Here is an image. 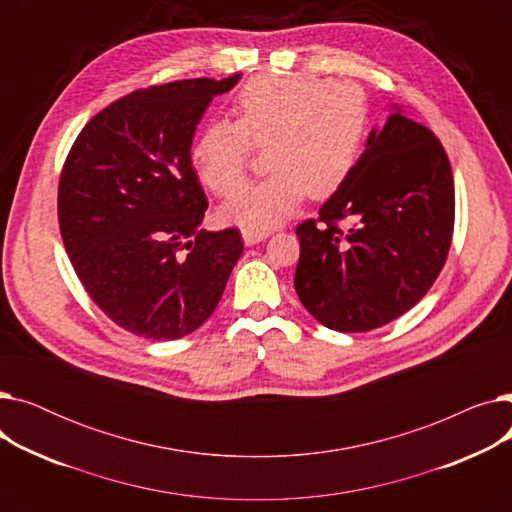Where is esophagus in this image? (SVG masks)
<instances>
[{"label": "esophagus", "mask_w": 512, "mask_h": 512, "mask_svg": "<svg viewBox=\"0 0 512 512\" xmlns=\"http://www.w3.org/2000/svg\"><path fill=\"white\" fill-rule=\"evenodd\" d=\"M272 234V230H253V228H242V240H245V245H255V242L265 240L267 236Z\"/></svg>", "instance_id": "esophagus-1"}]
</instances>
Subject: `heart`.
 Masks as SVG:
<instances>
[{
    "mask_svg": "<svg viewBox=\"0 0 512 512\" xmlns=\"http://www.w3.org/2000/svg\"><path fill=\"white\" fill-rule=\"evenodd\" d=\"M234 122H209L191 157L201 182L215 195H230L244 179L250 145L268 143L273 174L243 187L224 205L238 226L270 228L294 213L309 193L332 195L353 172L367 126V99L353 83L315 76L247 80L234 97Z\"/></svg>",
    "mask_w": 512,
    "mask_h": 512,
    "instance_id": "heart-1",
    "label": "heart"
}]
</instances>
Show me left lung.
Wrapping results in <instances>:
<instances>
[{"label":"left lung","instance_id":"obj_1","mask_svg":"<svg viewBox=\"0 0 512 512\" xmlns=\"http://www.w3.org/2000/svg\"><path fill=\"white\" fill-rule=\"evenodd\" d=\"M342 219L356 224L340 229ZM454 230V182L436 134L396 107L317 220L297 228L294 288L330 330L369 332L432 288Z\"/></svg>","mask_w":512,"mask_h":512}]
</instances>
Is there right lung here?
Segmentation results:
<instances>
[{"label": "right lung", "instance_id": "obj_1", "mask_svg": "<svg viewBox=\"0 0 512 512\" xmlns=\"http://www.w3.org/2000/svg\"><path fill=\"white\" fill-rule=\"evenodd\" d=\"M238 78L132 91L87 122L64 161L66 253L89 297L130 334L176 340L195 332L242 255L236 228L199 230L207 197L191 161L209 101Z\"/></svg>", "mask_w": 512, "mask_h": 512}]
</instances>
